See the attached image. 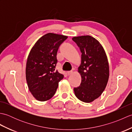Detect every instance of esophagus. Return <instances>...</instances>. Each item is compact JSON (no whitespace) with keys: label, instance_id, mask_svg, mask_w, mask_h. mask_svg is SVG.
Instances as JSON below:
<instances>
[{"label":"esophagus","instance_id":"esophagus-1","mask_svg":"<svg viewBox=\"0 0 132 132\" xmlns=\"http://www.w3.org/2000/svg\"><path fill=\"white\" fill-rule=\"evenodd\" d=\"M73 72H74L73 71H68V72H67V73H68V75H70L72 74H73Z\"/></svg>","mask_w":132,"mask_h":132}]
</instances>
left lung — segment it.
I'll list each match as a JSON object with an SVG mask.
<instances>
[{
  "instance_id": "left-lung-1",
  "label": "left lung",
  "mask_w": 132,
  "mask_h": 132,
  "mask_svg": "<svg viewBox=\"0 0 132 132\" xmlns=\"http://www.w3.org/2000/svg\"><path fill=\"white\" fill-rule=\"evenodd\" d=\"M79 47L82 57L78 71L81 75L80 85L74 88L78 99L91 103L99 97L107 85L109 71L108 58L103 46L91 36L72 38Z\"/></svg>"
}]
</instances>
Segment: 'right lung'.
Listing matches in <instances>:
<instances>
[{"label": "right lung", "mask_w": 132, "mask_h": 132, "mask_svg": "<svg viewBox=\"0 0 132 132\" xmlns=\"http://www.w3.org/2000/svg\"><path fill=\"white\" fill-rule=\"evenodd\" d=\"M68 36L49 33L42 36L30 50L26 75L28 87L36 100L45 102L54 96L63 75L55 70L59 46Z\"/></svg>", "instance_id": "add662e5"}]
</instances>
